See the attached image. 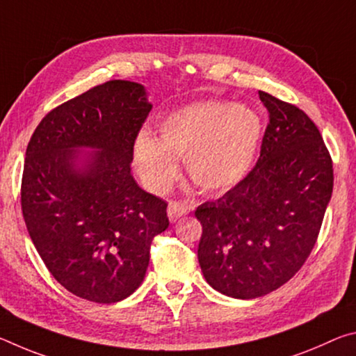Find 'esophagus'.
<instances>
[{
	"mask_svg": "<svg viewBox=\"0 0 356 356\" xmlns=\"http://www.w3.org/2000/svg\"><path fill=\"white\" fill-rule=\"evenodd\" d=\"M188 210H190V206L186 202H180V201L170 202V206H168V216H170V221L171 222L179 221L182 216L188 213Z\"/></svg>",
	"mask_w": 356,
	"mask_h": 356,
	"instance_id": "obj_1",
	"label": "esophagus"
}]
</instances>
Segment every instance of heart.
Returning a JSON list of instances; mask_svg holds the SVG:
<instances>
[{
  "label": "heart",
  "mask_w": 356,
  "mask_h": 356,
  "mask_svg": "<svg viewBox=\"0 0 356 356\" xmlns=\"http://www.w3.org/2000/svg\"><path fill=\"white\" fill-rule=\"evenodd\" d=\"M262 141V120L252 108L227 102H196L161 119L159 140L136 138V171L150 190L168 188L185 160L190 179L201 190L216 193L248 176Z\"/></svg>",
  "instance_id": "1"
}]
</instances>
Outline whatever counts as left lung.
<instances>
[{
	"instance_id": "left-lung-1",
	"label": "left lung",
	"mask_w": 356,
	"mask_h": 356,
	"mask_svg": "<svg viewBox=\"0 0 356 356\" xmlns=\"http://www.w3.org/2000/svg\"><path fill=\"white\" fill-rule=\"evenodd\" d=\"M268 111L257 163L220 200L196 209L206 281L232 298L276 291L303 267L333 191V161L308 114L264 91Z\"/></svg>"
}]
</instances>
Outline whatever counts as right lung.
<instances>
[{"mask_svg": "<svg viewBox=\"0 0 356 356\" xmlns=\"http://www.w3.org/2000/svg\"><path fill=\"white\" fill-rule=\"evenodd\" d=\"M150 110L143 84L111 80L51 110L28 143L29 237L53 278L94 303H116L140 287L152 238L170 226L166 201L130 172ZM81 147L96 150L76 153Z\"/></svg>", "mask_w": 356, "mask_h": 356, "instance_id": "right-lung-1", "label": "right lung"}]
</instances>
